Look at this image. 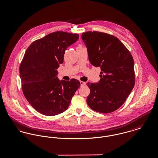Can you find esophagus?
Returning <instances> with one entry per match:
<instances>
[{
	"label": "esophagus",
	"mask_w": 158,
	"mask_h": 158,
	"mask_svg": "<svg viewBox=\"0 0 158 158\" xmlns=\"http://www.w3.org/2000/svg\"><path fill=\"white\" fill-rule=\"evenodd\" d=\"M80 84H81V86H85V85H86L85 82H83V81H80Z\"/></svg>",
	"instance_id": "34e87169"
}]
</instances>
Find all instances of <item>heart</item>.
<instances>
[{
    "label": "heart",
    "mask_w": 158,
    "mask_h": 158,
    "mask_svg": "<svg viewBox=\"0 0 158 158\" xmlns=\"http://www.w3.org/2000/svg\"><path fill=\"white\" fill-rule=\"evenodd\" d=\"M79 47H81V46H79Z\"/></svg>",
    "instance_id": "heart-1"
}]
</instances>
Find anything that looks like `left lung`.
I'll list each match as a JSON object with an SVG mask.
<instances>
[{"instance_id": "8db88e82", "label": "left lung", "mask_w": 158, "mask_h": 158, "mask_svg": "<svg viewBox=\"0 0 158 158\" xmlns=\"http://www.w3.org/2000/svg\"><path fill=\"white\" fill-rule=\"evenodd\" d=\"M82 39L89 62L100 68V80L88 82L86 102L91 109L110 113L118 109L135 85L134 61L130 52L115 36L100 32H86Z\"/></svg>"}]
</instances>
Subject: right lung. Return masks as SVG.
<instances>
[{
    "mask_svg": "<svg viewBox=\"0 0 158 158\" xmlns=\"http://www.w3.org/2000/svg\"><path fill=\"white\" fill-rule=\"evenodd\" d=\"M78 39L79 34L52 32L34 41L24 53L20 67L23 92L31 105L43 115L53 116L66 110L80 87L78 80L57 77L65 50Z\"/></svg>",
    "mask_w": 158,
    "mask_h": 158,
    "instance_id": "1",
    "label": "right lung"
}]
</instances>
